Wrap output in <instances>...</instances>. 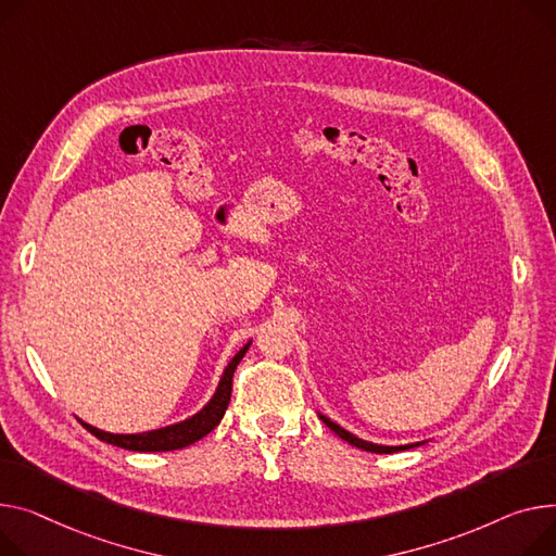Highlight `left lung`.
<instances>
[{"label": "left lung", "mask_w": 556, "mask_h": 556, "mask_svg": "<svg viewBox=\"0 0 556 556\" xmlns=\"http://www.w3.org/2000/svg\"><path fill=\"white\" fill-rule=\"evenodd\" d=\"M321 420H324V425L330 429V431H336L342 440H346L349 445H353V447H357V450H364V452H371V454H393V452H402V450H412V447H418L420 442H416V445H400V447H384V445H374V442H366V440H359V438H355L353 433H349L346 429H342L340 425H336L332 420H328L326 416H319Z\"/></svg>", "instance_id": "1"}]
</instances>
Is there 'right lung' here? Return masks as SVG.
Here are the masks:
<instances>
[{
  "label": "right lung",
  "instance_id": "right-lung-1",
  "mask_svg": "<svg viewBox=\"0 0 556 556\" xmlns=\"http://www.w3.org/2000/svg\"><path fill=\"white\" fill-rule=\"evenodd\" d=\"M248 346H250V342L228 364L214 397L203 406L197 416H192L188 420H182L172 427L156 429V431H147V433H106L87 422H83V425L102 442H109V445H116V447H123L129 452H174V450L194 445L197 440L207 435L220 422V418H224L228 404H230V395H232V378L237 371V364L243 359Z\"/></svg>",
  "mask_w": 556,
  "mask_h": 556
}]
</instances>
